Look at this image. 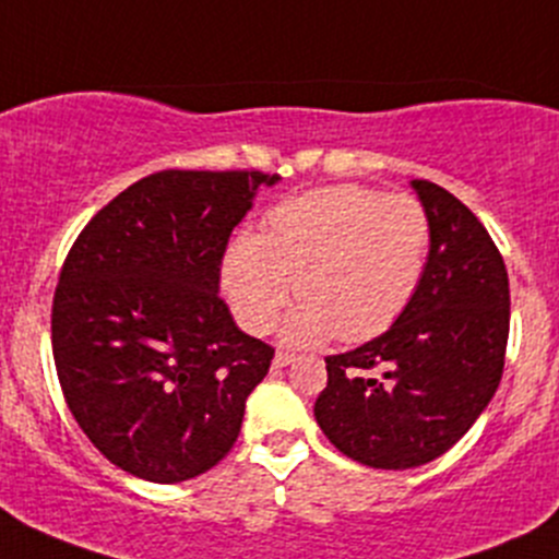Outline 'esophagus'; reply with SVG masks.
Returning a JSON list of instances; mask_svg holds the SVG:
<instances>
[{"label": "esophagus", "mask_w": 559, "mask_h": 559, "mask_svg": "<svg viewBox=\"0 0 559 559\" xmlns=\"http://www.w3.org/2000/svg\"><path fill=\"white\" fill-rule=\"evenodd\" d=\"M295 362V354H289V352H278L273 357V368H286V365H292Z\"/></svg>", "instance_id": "1"}]
</instances>
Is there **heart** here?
Here are the masks:
<instances>
[{
	"instance_id": "1",
	"label": "heart",
	"mask_w": 559,
	"mask_h": 559,
	"mask_svg": "<svg viewBox=\"0 0 559 559\" xmlns=\"http://www.w3.org/2000/svg\"><path fill=\"white\" fill-rule=\"evenodd\" d=\"M430 216L411 194L330 186L267 211L262 238L238 233L222 257V289L235 319L264 335L302 302L284 337L311 346L337 335L365 343L386 332L414 300L430 253Z\"/></svg>"
}]
</instances>
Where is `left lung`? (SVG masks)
<instances>
[{
    "label": "left lung",
    "instance_id": "8db88e82",
    "mask_svg": "<svg viewBox=\"0 0 559 559\" xmlns=\"http://www.w3.org/2000/svg\"><path fill=\"white\" fill-rule=\"evenodd\" d=\"M430 216L425 278L373 341L326 357L313 414L332 447L381 471L425 465L465 436L500 384L509 273L484 224L454 194L411 180Z\"/></svg>",
    "mask_w": 559,
    "mask_h": 559
}]
</instances>
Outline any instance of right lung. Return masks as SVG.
<instances>
[{"instance_id": "add662e5", "label": "right lung", "mask_w": 559, "mask_h": 559, "mask_svg": "<svg viewBox=\"0 0 559 559\" xmlns=\"http://www.w3.org/2000/svg\"><path fill=\"white\" fill-rule=\"evenodd\" d=\"M259 170H162L110 200L72 243L50 311L61 392L88 441L132 476L175 484L238 441L275 348L218 297L229 235Z\"/></svg>"}]
</instances>
